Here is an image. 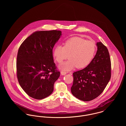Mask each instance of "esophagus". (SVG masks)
Wrapping results in <instances>:
<instances>
[{
  "label": "esophagus",
  "mask_w": 126,
  "mask_h": 126,
  "mask_svg": "<svg viewBox=\"0 0 126 126\" xmlns=\"http://www.w3.org/2000/svg\"><path fill=\"white\" fill-rule=\"evenodd\" d=\"M61 74L62 75H65L66 74V72L61 71Z\"/></svg>",
  "instance_id": "esophagus-1"
}]
</instances>
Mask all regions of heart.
I'll use <instances>...</instances> for the list:
<instances>
[{"mask_svg": "<svg viewBox=\"0 0 126 126\" xmlns=\"http://www.w3.org/2000/svg\"><path fill=\"white\" fill-rule=\"evenodd\" d=\"M95 51L96 46L94 42L86 41L80 37H73L67 40L63 47H56L53 56L56 61L61 64L69 55V60L59 67L62 71H69L76 66L78 68H82L88 66L93 60Z\"/></svg>", "mask_w": 126, "mask_h": 126, "instance_id": "obj_1", "label": "heart"}]
</instances>
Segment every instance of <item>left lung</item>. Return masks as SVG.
Wrapping results in <instances>:
<instances>
[{"label":"left lung","instance_id":"8db88e82","mask_svg":"<svg viewBox=\"0 0 126 126\" xmlns=\"http://www.w3.org/2000/svg\"><path fill=\"white\" fill-rule=\"evenodd\" d=\"M97 50L90 64L85 68L73 73L72 94L83 101L99 96L110 79L111 63L107 48L101 43L96 44Z\"/></svg>","mask_w":126,"mask_h":126}]
</instances>
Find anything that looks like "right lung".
I'll return each instance as SVG.
<instances>
[{"label":"right lung","instance_id":"obj_1","mask_svg":"<svg viewBox=\"0 0 126 126\" xmlns=\"http://www.w3.org/2000/svg\"><path fill=\"white\" fill-rule=\"evenodd\" d=\"M61 36L60 31L36 32L19 48L16 62L18 82L33 98L44 99L53 91L60 72L56 70L52 50Z\"/></svg>","mask_w":126,"mask_h":126}]
</instances>
